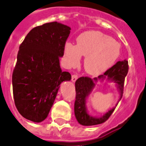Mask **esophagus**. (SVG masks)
<instances>
[{"mask_svg":"<svg viewBox=\"0 0 146 146\" xmlns=\"http://www.w3.org/2000/svg\"><path fill=\"white\" fill-rule=\"evenodd\" d=\"M77 79H78V76L74 74V75L72 76V79H71V80H72V82L74 83V82H76V80Z\"/></svg>","mask_w":146,"mask_h":146,"instance_id":"obj_1","label":"esophagus"}]
</instances>
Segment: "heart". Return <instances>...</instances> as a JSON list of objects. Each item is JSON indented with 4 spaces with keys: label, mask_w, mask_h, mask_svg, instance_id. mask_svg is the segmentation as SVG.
<instances>
[{
    "label": "heart",
    "mask_w": 146,
    "mask_h": 146,
    "mask_svg": "<svg viewBox=\"0 0 146 146\" xmlns=\"http://www.w3.org/2000/svg\"><path fill=\"white\" fill-rule=\"evenodd\" d=\"M121 47L117 41L98 31H85L76 38V43H65L64 56L66 65L77 66L82 56H85L83 68L88 74L100 76L113 66L120 55Z\"/></svg>",
    "instance_id": "obj_1"
}]
</instances>
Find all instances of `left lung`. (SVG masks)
<instances>
[{"instance_id":"obj_1","label":"left lung","mask_w":146,"mask_h":146,"mask_svg":"<svg viewBox=\"0 0 146 146\" xmlns=\"http://www.w3.org/2000/svg\"><path fill=\"white\" fill-rule=\"evenodd\" d=\"M129 70L128 61L124 60L122 61H118L115 65L112 66L110 70L104 73L103 75L99 76L98 77L91 79L90 77H80L76 81V100L74 104V113L78 122L82 125H95L101 124L106 122L110 118L111 114L115 109V107L110 109L107 113H104L103 115L96 117L91 115L88 113L86 107V100L90 96L93 88L95 87L96 83L98 80L103 81L104 80L109 83H115L117 88L118 92L119 93V100L122 96L124 81Z\"/></svg>"}]
</instances>
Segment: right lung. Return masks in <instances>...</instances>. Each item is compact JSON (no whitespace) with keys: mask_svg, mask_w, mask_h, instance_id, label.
Here are the masks:
<instances>
[{"mask_svg":"<svg viewBox=\"0 0 146 146\" xmlns=\"http://www.w3.org/2000/svg\"><path fill=\"white\" fill-rule=\"evenodd\" d=\"M71 28L58 22L34 27L19 47L12 76L14 103L23 117L40 122L49 114L60 86L71 80L60 58Z\"/></svg>","mask_w":146,"mask_h":146,"instance_id":"right-lung-1","label":"right lung"}]
</instances>
